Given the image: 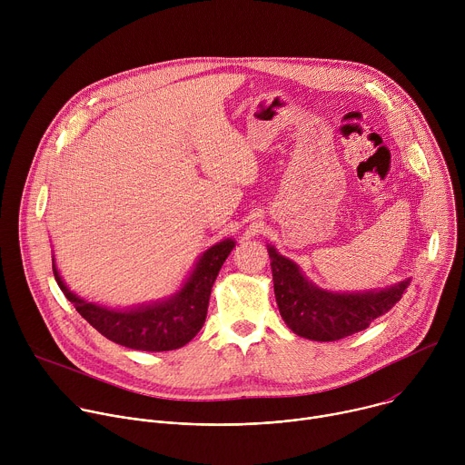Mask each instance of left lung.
<instances>
[{
  "instance_id": "1",
  "label": "left lung",
  "mask_w": 465,
  "mask_h": 465,
  "mask_svg": "<svg viewBox=\"0 0 465 465\" xmlns=\"http://www.w3.org/2000/svg\"><path fill=\"white\" fill-rule=\"evenodd\" d=\"M276 302L285 323L309 341L331 342L366 329L401 300L409 280L379 292L333 294L309 283L296 264L269 248Z\"/></svg>"
}]
</instances>
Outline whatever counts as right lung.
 Returning a JSON list of instances; mask_svg holds the SVG:
<instances>
[{"label": "right lung", "instance_id": "right-lung-1", "mask_svg": "<svg viewBox=\"0 0 465 465\" xmlns=\"http://www.w3.org/2000/svg\"><path fill=\"white\" fill-rule=\"evenodd\" d=\"M233 246L232 239L212 246L198 259L196 269L176 296L134 311H110L90 303L65 287L54 264L53 274L77 312L108 341L130 350L171 351L185 346L204 325L212 287Z\"/></svg>", "mask_w": 465, "mask_h": 465}]
</instances>
